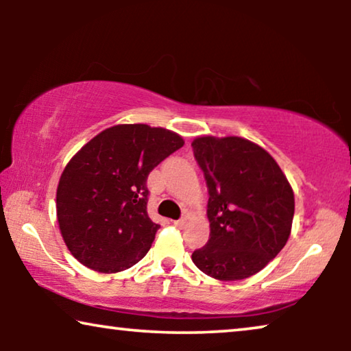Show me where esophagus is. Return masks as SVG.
Masks as SVG:
<instances>
[{
    "mask_svg": "<svg viewBox=\"0 0 351 351\" xmlns=\"http://www.w3.org/2000/svg\"><path fill=\"white\" fill-rule=\"evenodd\" d=\"M185 222H186V219L184 217V219L174 220V225H176V227H184V225H185Z\"/></svg>",
    "mask_w": 351,
    "mask_h": 351,
    "instance_id": "esophagus-1",
    "label": "esophagus"
}]
</instances>
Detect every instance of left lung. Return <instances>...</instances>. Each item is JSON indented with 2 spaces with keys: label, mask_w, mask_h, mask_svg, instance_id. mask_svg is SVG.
I'll use <instances>...</instances> for the list:
<instances>
[{
  "label": "left lung",
  "mask_w": 351,
  "mask_h": 351,
  "mask_svg": "<svg viewBox=\"0 0 351 351\" xmlns=\"http://www.w3.org/2000/svg\"><path fill=\"white\" fill-rule=\"evenodd\" d=\"M195 160L209 191L210 234L191 254L201 271L220 281L256 275L291 234L294 191L268 152L243 137H196Z\"/></svg>",
  "instance_id": "1"
}]
</instances>
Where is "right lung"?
<instances>
[{"label": "right lung", "instance_id": "obj_1", "mask_svg": "<svg viewBox=\"0 0 351 351\" xmlns=\"http://www.w3.org/2000/svg\"><path fill=\"white\" fill-rule=\"evenodd\" d=\"M184 145L179 134L117 124L69 161L57 186V222L76 261L118 273L145 257L160 225L147 213L148 174Z\"/></svg>", "mask_w": 351, "mask_h": 351}]
</instances>
